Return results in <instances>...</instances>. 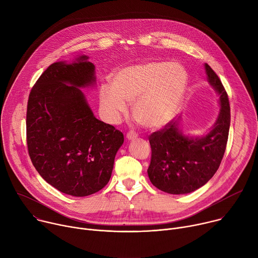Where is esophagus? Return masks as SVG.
I'll return each instance as SVG.
<instances>
[{
	"label": "esophagus",
	"mask_w": 258,
	"mask_h": 258,
	"mask_svg": "<svg viewBox=\"0 0 258 258\" xmlns=\"http://www.w3.org/2000/svg\"><path fill=\"white\" fill-rule=\"evenodd\" d=\"M138 137V134H136L135 132H133V131H130L127 134H126V139H128V140H134V139H136Z\"/></svg>",
	"instance_id": "esophagus-1"
}]
</instances>
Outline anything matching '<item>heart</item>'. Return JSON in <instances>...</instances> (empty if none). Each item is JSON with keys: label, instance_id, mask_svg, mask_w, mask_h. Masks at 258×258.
I'll list each match as a JSON object with an SVG mask.
<instances>
[{"label": "heart", "instance_id": "obj_1", "mask_svg": "<svg viewBox=\"0 0 258 258\" xmlns=\"http://www.w3.org/2000/svg\"><path fill=\"white\" fill-rule=\"evenodd\" d=\"M188 86V72L177 62L147 61L119 69L112 86L100 88V103L115 121L133 102L134 118L143 126L159 128L177 112Z\"/></svg>", "mask_w": 258, "mask_h": 258}]
</instances>
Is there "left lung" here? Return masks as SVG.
I'll use <instances>...</instances> for the list:
<instances>
[{"mask_svg": "<svg viewBox=\"0 0 258 258\" xmlns=\"http://www.w3.org/2000/svg\"><path fill=\"white\" fill-rule=\"evenodd\" d=\"M209 84L216 90L220 103L218 118L210 133L201 138H188L169 121L149 137L151 162L148 175L157 189L169 194H187L213 176L223 160L231 122L228 94L213 69L205 64Z\"/></svg>", "mask_w": 258, "mask_h": 258, "instance_id": "left-lung-1", "label": "left lung"}]
</instances>
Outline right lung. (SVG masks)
<instances>
[{
  "label": "right lung",
  "instance_id": "add662e5",
  "mask_svg": "<svg viewBox=\"0 0 258 258\" xmlns=\"http://www.w3.org/2000/svg\"><path fill=\"white\" fill-rule=\"evenodd\" d=\"M94 73L87 56L53 63L27 102L26 143L33 166L51 186L76 197L107 185L124 140L120 131L94 116L80 89L95 82Z\"/></svg>",
  "mask_w": 258,
  "mask_h": 258
}]
</instances>
